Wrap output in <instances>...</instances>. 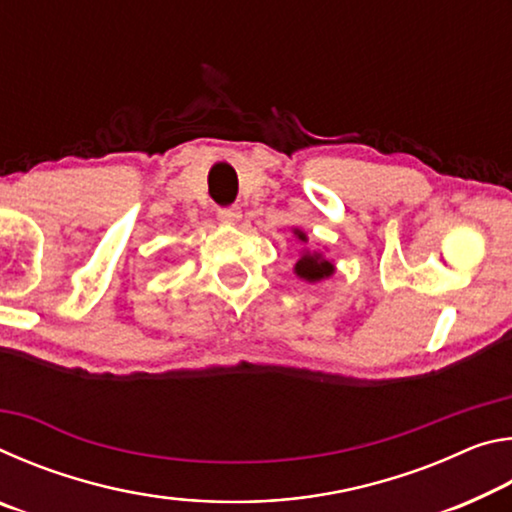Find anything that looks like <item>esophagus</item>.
Listing matches in <instances>:
<instances>
[{"label":"esophagus","mask_w":512,"mask_h":512,"mask_svg":"<svg viewBox=\"0 0 512 512\" xmlns=\"http://www.w3.org/2000/svg\"><path fill=\"white\" fill-rule=\"evenodd\" d=\"M241 219V210L239 207H223L219 210V221L221 223H228V225H235Z\"/></svg>","instance_id":"34e87169"}]
</instances>
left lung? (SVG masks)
<instances>
[{
	"label": "left lung",
	"mask_w": 512,
	"mask_h": 512,
	"mask_svg": "<svg viewBox=\"0 0 512 512\" xmlns=\"http://www.w3.org/2000/svg\"><path fill=\"white\" fill-rule=\"evenodd\" d=\"M293 237H296L300 248V257L296 259V264H293V273H296L302 282H309V284H316V282H323L329 280L336 273V266L332 259H327L323 250H314L309 248V237L305 230L300 228H293Z\"/></svg>",
	"instance_id": "1"
}]
</instances>
